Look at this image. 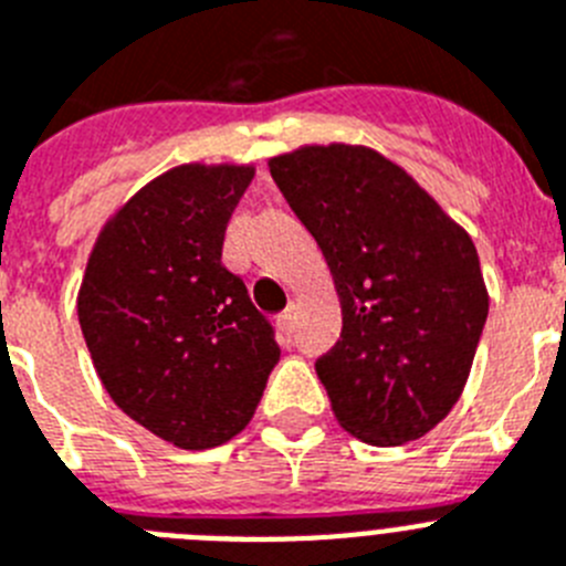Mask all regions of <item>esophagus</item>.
I'll use <instances>...</instances> for the list:
<instances>
[{
    "label": "esophagus",
    "mask_w": 566,
    "mask_h": 566,
    "mask_svg": "<svg viewBox=\"0 0 566 566\" xmlns=\"http://www.w3.org/2000/svg\"><path fill=\"white\" fill-rule=\"evenodd\" d=\"M292 323H294V306H289L277 314V326L289 334L292 332Z\"/></svg>",
    "instance_id": "esophagus-1"
}]
</instances>
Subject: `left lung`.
Returning a JSON list of instances; mask_svg holds the SVG:
<instances>
[{"instance_id":"1","label":"left lung","mask_w":566,"mask_h":566,"mask_svg":"<svg viewBox=\"0 0 566 566\" xmlns=\"http://www.w3.org/2000/svg\"><path fill=\"white\" fill-rule=\"evenodd\" d=\"M323 249L343 334L314 363L345 431L379 448L424 437L457 405L488 319L479 254L411 175L368 147L269 161Z\"/></svg>"}]
</instances>
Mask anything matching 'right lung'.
Here are the masks:
<instances>
[{
    "label": "right lung",
    "mask_w": 566,
    "mask_h": 566,
    "mask_svg": "<svg viewBox=\"0 0 566 566\" xmlns=\"http://www.w3.org/2000/svg\"><path fill=\"white\" fill-rule=\"evenodd\" d=\"M252 175L187 164L155 178L98 234L78 292L113 402L184 451L238 437L280 359L272 323L221 260Z\"/></svg>",
    "instance_id": "obj_1"
}]
</instances>
